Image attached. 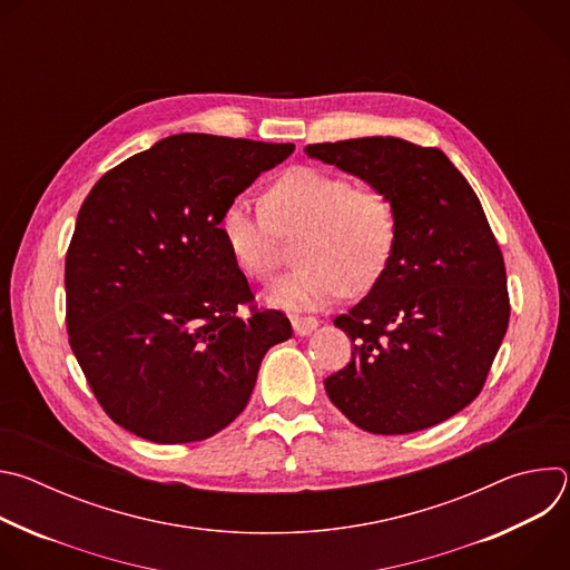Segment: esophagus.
I'll use <instances>...</instances> for the list:
<instances>
[{
	"label": "esophagus",
	"instance_id": "34e87169",
	"mask_svg": "<svg viewBox=\"0 0 570 570\" xmlns=\"http://www.w3.org/2000/svg\"><path fill=\"white\" fill-rule=\"evenodd\" d=\"M291 324H293V332L297 336H308L317 330V317H313V315H293Z\"/></svg>",
	"mask_w": 570,
	"mask_h": 570
}]
</instances>
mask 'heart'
Segmentation results:
<instances>
[{
    "label": "heart",
    "instance_id": "b5f03b06",
    "mask_svg": "<svg viewBox=\"0 0 570 570\" xmlns=\"http://www.w3.org/2000/svg\"><path fill=\"white\" fill-rule=\"evenodd\" d=\"M295 271L275 282L268 302L317 308L352 291H367L385 271L394 240L392 200L372 187H354L341 174L295 167L266 194V207L234 196L220 214L218 232L232 264L250 279L266 282L279 255V233L299 229Z\"/></svg>",
    "mask_w": 570,
    "mask_h": 570
}]
</instances>
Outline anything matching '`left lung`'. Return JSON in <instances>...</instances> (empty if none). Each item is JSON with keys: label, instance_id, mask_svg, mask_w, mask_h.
I'll return each instance as SVG.
<instances>
[{"label": "left lung", "instance_id": "8db88e82", "mask_svg": "<svg viewBox=\"0 0 570 570\" xmlns=\"http://www.w3.org/2000/svg\"><path fill=\"white\" fill-rule=\"evenodd\" d=\"M304 150L383 191L396 212L383 275L334 320L354 352L324 379L330 399L376 435L453 417L480 394L510 322L503 255L475 191L440 148L399 137Z\"/></svg>", "mask_w": 570, "mask_h": 570}]
</instances>
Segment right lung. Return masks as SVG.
<instances>
[{"mask_svg": "<svg viewBox=\"0 0 570 570\" xmlns=\"http://www.w3.org/2000/svg\"><path fill=\"white\" fill-rule=\"evenodd\" d=\"M293 144L183 132L110 169L65 259L67 334L106 415L157 444L200 442L248 405L284 313L240 317L253 291L218 232L227 203Z\"/></svg>", "mask_w": 570, "mask_h": 570, "instance_id": "right-lung-1", "label": "right lung"}]
</instances>
